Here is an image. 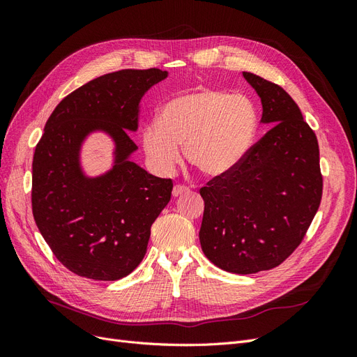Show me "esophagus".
Instances as JSON below:
<instances>
[{
    "label": "esophagus",
    "mask_w": 357,
    "mask_h": 357,
    "mask_svg": "<svg viewBox=\"0 0 357 357\" xmlns=\"http://www.w3.org/2000/svg\"><path fill=\"white\" fill-rule=\"evenodd\" d=\"M190 189L188 186H181V185H176L174 188H172V197L177 198L180 195H183V193H188Z\"/></svg>",
    "instance_id": "esophagus-1"
}]
</instances>
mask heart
<instances>
[{"mask_svg": "<svg viewBox=\"0 0 357 357\" xmlns=\"http://www.w3.org/2000/svg\"><path fill=\"white\" fill-rule=\"evenodd\" d=\"M256 131L253 104L243 95L198 89L168 101L143 128V149L159 174L176 168L183 146L190 165L222 177L241 164Z\"/></svg>", "mask_w": 357, "mask_h": 357, "instance_id": "1", "label": "heart"}]
</instances>
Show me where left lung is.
Returning <instances> with one entry per match:
<instances>
[{
	"label": "left lung",
	"mask_w": 357,
	"mask_h": 357,
	"mask_svg": "<svg viewBox=\"0 0 357 357\" xmlns=\"http://www.w3.org/2000/svg\"><path fill=\"white\" fill-rule=\"evenodd\" d=\"M243 77L262 102L269 131L241 164L199 190V241L210 261L234 274L278 266L301 244L323 189L319 143L290 95L252 73Z\"/></svg>",
	"instance_id": "obj_1"
}]
</instances>
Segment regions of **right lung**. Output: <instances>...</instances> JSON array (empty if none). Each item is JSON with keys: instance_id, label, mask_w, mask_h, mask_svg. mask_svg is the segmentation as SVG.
I'll use <instances>...</instances> for the list:
<instances>
[{"instance_id": "obj_1", "label": "right lung", "mask_w": 357, "mask_h": 357, "mask_svg": "<svg viewBox=\"0 0 357 357\" xmlns=\"http://www.w3.org/2000/svg\"><path fill=\"white\" fill-rule=\"evenodd\" d=\"M167 77L159 68L104 74L66 96L46 122L32 160V214L53 255L74 274L113 282L143 261L172 181L131 160L138 147L128 132L138 129L144 93ZM96 132L112 139L114 162L89 176L81 149Z\"/></svg>"}]
</instances>
